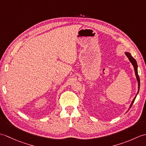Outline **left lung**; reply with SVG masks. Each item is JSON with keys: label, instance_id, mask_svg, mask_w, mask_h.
Listing matches in <instances>:
<instances>
[{"label": "left lung", "instance_id": "8db88e82", "mask_svg": "<svg viewBox=\"0 0 146 146\" xmlns=\"http://www.w3.org/2000/svg\"><path fill=\"white\" fill-rule=\"evenodd\" d=\"M125 55L127 56V58H129V60L130 61H131V63L132 64L133 66H134V71H135V76H136V78H137V82H138V92H137V94H136L135 97H134V98L133 99V100H132V103H131V105H130V108H131V107H132V104H134V101H135V99L136 97H137V95L138 93H139V88H140V79H139V75H138L137 64V62H136L135 59L132 56V55L131 54V53H130V52H125ZM129 109H130V108H129Z\"/></svg>", "mask_w": 146, "mask_h": 146}]
</instances>
